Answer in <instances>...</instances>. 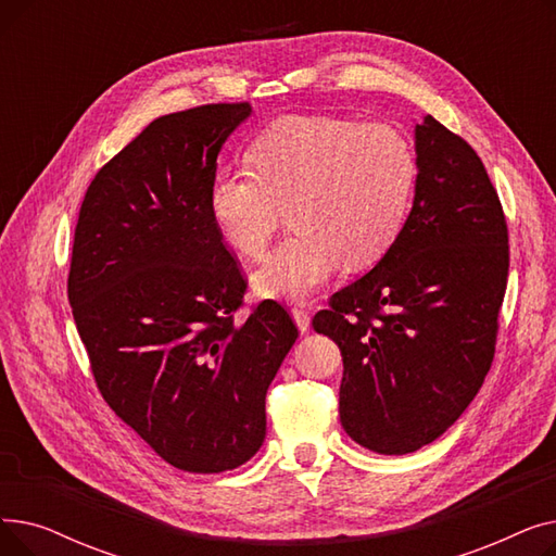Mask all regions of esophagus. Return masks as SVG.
Returning <instances> with one entry per match:
<instances>
[{
  "label": "esophagus",
  "mask_w": 556,
  "mask_h": 556,
  "mask_svg": "<svg viewBox=\"0 0 556 556\" xmlns=\"http://www.w3.org/2000/svg\"><path fill=\"white\" fill-rule=\"evenodd\" d=\"M290 315H293L298 329H300L302 333H306V331H308V327H311V315H308L302 306H295L293 311H290Z\"/></svg>",
  "instance_id": "esophagus-1"
}]
</instances>
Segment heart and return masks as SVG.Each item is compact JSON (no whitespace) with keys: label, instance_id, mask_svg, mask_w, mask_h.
<instances>
[{"label":"heart","instance_id":"obj_1","mask_svg":"<svg viewBox=\"0 0 556 556\" xmlns=\"http://www.w3.org/2000/svg\"><path fill=\"white\" fill-rule=\"evenodd\" d=\"M250 168L218 170L210 216L220 237L258 258L290 214L293 233L252 275L261 298L304 300L346 258L361 268L399 239L417 187V155L386 124L286 114L248 149Z\"/></svg>","mask_w":556,"mask_h":556}]
</instances>
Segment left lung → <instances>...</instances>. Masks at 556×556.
<instances>
[{
    "label": "left lung",
    "instance_id": "obj_1",
    "mask_svg": "<svg viewBox=\"0 0 556 556\" xmlns=\"http://www.w3.org/2000/svg\"><path fill=\"white\" fill-rule=\"evenodd\" d=\"M410 216L376 266L313 317L342 354L340 421L381 455L434 442L469 407L495 352L507 223L486 168L432 116L415 126Z\"/></svg>",
    "mask_w": 556,
    "mask_h": 556
}]
</instances>
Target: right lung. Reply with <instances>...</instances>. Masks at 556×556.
<instances>
[{"instance_id":"1","label":"right lung","mask_w":556,"mask_h":556,"mask_svg":"<svg viewBox=\"0 0 556 556\" xmlns=\"http://www.w3.org/2000/svg\"><path fill=\"white\" fill-rule=\"evenodd\" d=\"M250 103L160 116L87 187L67 293L97 386L164 462L189 473L245 464L266 440V392L298 327L261 302L210 216V185Z\"/></svg>"}]
</instances>
